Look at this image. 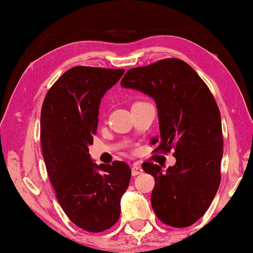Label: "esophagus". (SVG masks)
I'll return each mask as SVG.
<instances>
[{
	"label": "esophagus",
	"mask_w": 253,
	"mask_h": 253,
	"mask_svg": "<svg viewBox=\"0 0 253 253\" xmlns=\"http://www.w3.org/2000/svg\"><path fill=\"white\" fill-rule=\"evenodd\" d=\"M143 172V168L140 167L139 164H133L132 165V168H131V174L132 176H137Z\"/></svg>",
	"instance_id": "obj_1"
}]
</instances>
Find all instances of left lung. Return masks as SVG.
Returning a JSON list of instances; mask_svg holds the SVG:
<instances>
[{
	"label": "left lung",
	"instance_id": "left-lung-1",
	"mask_svg": "<svg viewBox=\"0 0 253 253\" xmlns=\"http://www.w3.org/2000/svg\"><path fill=\"white\" fill-rule=\"evenodd\" d=\"M121 86L154 99L160 136L155 152L174 150L176 164L144 162L155 179L151 196L154 213L176 228L191 226L202 217L216 195L221 181L222 127L220 110L210 88L184 61L166 58L124 75Z\"/></svg>",
	"mask_w": 253,
	"mask_h": 253
}]
</instances>
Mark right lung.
<instances>
[{"label": "right lung", "instance_id": "right-lung-1", "mask_svg": "<svg viewBox=\"0 0 253 253\" xmlns=\"http://www.w3.org/2000/svg\"><path fill=\"white\" fill-rule=\"evenodd\" d=\"M123 74L124 69H69L47 92L41 108V148L56 199L69 219L89 233L117 222L131 178L126 162L96 165L88 153L102 96Z\"/></svg>", "mask_w": 253, "mask_h": 253}]
</instances>
